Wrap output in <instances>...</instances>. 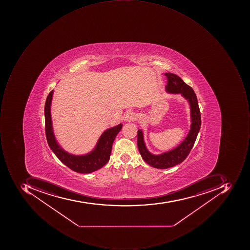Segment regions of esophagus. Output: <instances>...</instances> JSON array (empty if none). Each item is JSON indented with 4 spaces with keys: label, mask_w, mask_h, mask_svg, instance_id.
Here are the masks:
<instances>
[{
    "label": "esophagus",
    "mask_w": 250,
    "mask_h": 250,
    "mask_svg": "<svg viewBox=\"0 0 250 250\" xmlns=\"http://www.w3.org/2000/svg\"><path fill=\"white\" fill-rule=\"evenodd\" d=\"M137 119V116H136L135 113L132 111H128L125 115V122H132L136 120Z\"/></svg>",
    "instance_id": "esophagus-1"
}]
</instances>
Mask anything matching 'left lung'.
Listing matches in <instances>:
<instances>
[{
	"mask_svg": "<svg viewBox=\"0 0 250 250\" xmlns=\"http://www.w3.org/2000/svg\"><path fill=\"white\" fill-rule=\"evenodd\" d=\"M167 79L166 92L169 94H180L188 102L191 113V126L189 132L184 141L176 148L159 155L151 153L144 142V133L139 129L137 131V146L143 159L148 165L158 169H166L182 163L188 156L195 142L201 128V119L198 99L194 90L176 74H165Z\"/></svg>",
	"mask_w": 250,
	"mask_h": 250,
	"instance_id": "8db88e82",
	"label": "left lung"
}]
</instances>
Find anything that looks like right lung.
<instances>
[{"label": "right lung", "instance_id": "add662e5", "mask_svg": "<svg viewBox=\"0 0 250 250\" xmlns=\"http://www.w3.org/2000/svg\"><path fill=\"white\" fill-rule=\"evenodd\" d=\"M54 90L51 91L45 104V131L46 140L51 150L54 152L62 163L74 171L80 173H90L104 166L111 154L112 146L118 133L121 131L123 124L109 127L102 133L95 148L85 155H73L62 148L56 137L52 127L51 105Z\"/></svg>", "mask_w": 250, "mask_h": 250}]
</instances>
